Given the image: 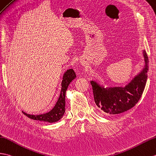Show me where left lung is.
<instances>
[{
	"label": "left lung",
	"instance_id": "1",
	"mask_svg": "<svg viewBox=\"0 0 156 156\" xmlns=\"http://www.w3.org/2000/svg\"><path fill=\"white\" fill-rule=\"evenodd\" d=\"M144 66L127 85L106 87L96 80H90L95 103L101 110L110 114H118L131 109L138 102L146 86L149 70L148 58L143 50Z\"/></svg>",
	"mask_w": 156,
	"mask_h": 156
}]
</instances>
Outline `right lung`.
Listing matches in <instances>:
<instances>
[{"mask_svg":"<svg viewBox=\"0 0 156 156\" xmlns=\"http://www.w3.org/2000/svg\"><path fill=\"white\" fill-rule=\"evenodd\" d=\"M76 77V76L73 69H69L65 72L62 77V81L61 83L62 88L60 96L57 100L55 106H54L51 110L48 112H46L45 114L38 115L29 114L23 111V113L28 118L34 119V120L47 122L49 123L56 122L60 120L65 113V96H66V92L70 82L74 79H75Z\"/></svg>","mask_w":156,"mask_h":156,"instance_id":"right-lung-1","label":"right lung"}]
</instances>
